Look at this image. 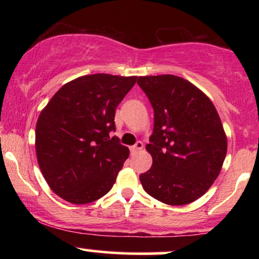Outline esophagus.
<instances>
[{
  "label": "esophagus",
  "instance_id": "obj_1",
  "mask_svg": "<svg viewBox=\"0 0 259 259\" xmlns=\"http://www.w3.org/2000/svg\"><path fill=\"white\" fill-rule=\"evenodd\" d=\"M142 148H144V144H142L141 141H138L134 146L130 147V151H132V153H136L139 152V151H141Z\"/></svg>",
  "mask_w": 259,
  "mask_h": 259
}]
</instances>
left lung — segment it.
<instances>
[{"mask_svg": "<svg viewBox=\"0 0 259 259\" xmlns=\"http://www.w3.org/2000/svg\"><path fill=\"white\" fill-rule=\"evenodd\" d=\"M154 111L147 152L152 167L140 175L148 195L169 206L200 198L221 173L228 150L224 127L209 97L180 76H139Z\"/></svg>", "mask_w": 259, "mask_h": 259, "instance_id": "1", "label": "left lung"}]
</instances>
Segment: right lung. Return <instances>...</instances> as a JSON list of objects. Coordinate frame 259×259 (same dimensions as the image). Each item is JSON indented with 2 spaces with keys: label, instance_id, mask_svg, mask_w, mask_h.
I'll return each instance as SVG.
<instances>
[{
  "label": "right lung",
  "instance_id": "1",
  "mask_svg": "<svg viewBox=\"0 0 259 259\" xmlns=\"http://www.w3.org/2000/svg\"><path fill=\"white\" fill-rule=\"evenodd\" d=\"M138 76L91 74L62 86L35 129L38 167L56 195L73 204L105 196L129 157L115 132V109Z\"/></svg>",
  "mask_w": 259,
  "mask_h": 259
}]
</instances>
